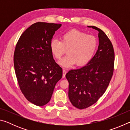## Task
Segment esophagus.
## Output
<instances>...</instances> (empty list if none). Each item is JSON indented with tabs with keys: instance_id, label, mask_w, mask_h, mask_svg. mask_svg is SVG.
Returning a JSON list of instances; mask_svg holds the SVG:
<instances>
[{
	"instance_id": "esophagus-1",
	"label": "esophagus",
	"mask_w": 130,
	"mask_h": 130,
	"mask_svg": "<svg viewBox=\"0 0 130 130\" xmlns=\"http://www.w3.org/2000/svg\"><path fill=\"white\" fill-rule=\"evenodd\" d=\"M62 72H63L62 77L64 78V77H65V75H66V74H67V70H65V69H63Z\"/></svg>"
}]
</instances>
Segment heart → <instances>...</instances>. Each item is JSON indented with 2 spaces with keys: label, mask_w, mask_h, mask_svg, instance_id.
I'll return each mask as SVG.
<instances>
[{
  "label": "heart",
  "mask_w": 130,
  "mask_h": 130,
  "mask_svg": "<svg viewBox=\"0 0 130 130\" xmlns=\"http://www.w3.org/2000/svg\"><path fill=\"white\" fill-rule=\"evenodd\" d=\"M97 46V41L93 36L87 35L77 30L68 31L63 34L61 41L54 39L50 43V50L53 56L60 60L67 50L68 55L59 62L65 68L76 63L83 66L93 57Z\"/></svg>",
  "instance_id": "heart-1"
}]
</instances>
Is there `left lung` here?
Returning <instances> with one entry per match:
<instances>
[{
    "mask_svg": "<svg viewBox=\"0 0 130 130\" xmlns=\"http://www.w3.org/2000/svg\"><path fill=\"white\" fill-rule=\"evenodd\" d=\"M88 27L99 31L98 49L86 65L70 70L66 74L69 100L78 109L86 108L97 102L106 91L113 72L115 53L111 42L100 28Z\"/></svg>",
    "mask_w": 130,
    "mask_h": 130,
    "instance_id": "1",
    "label": "left lung"
}]
</instances>
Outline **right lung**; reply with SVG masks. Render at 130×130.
Instances as JSON below:
<instances>
[{
  "mask_svg": "<svg viewBox=\"0 0 130 130\" xmlns=\"http://www.w3.org/2000/svg\"><path fill=\"white\" fill-rule=\"evenodd\" d=\"M61 24L37 22L27 28L15 47L14 64L18 84L25 98L37 106L49 102L62 69L55 62L50 43Z\"/></svg>",
  "mask_w": 130,
  "mask_h": 130,
  "instance_id": "1",
  "label": "right lung"
}]
</instances>
